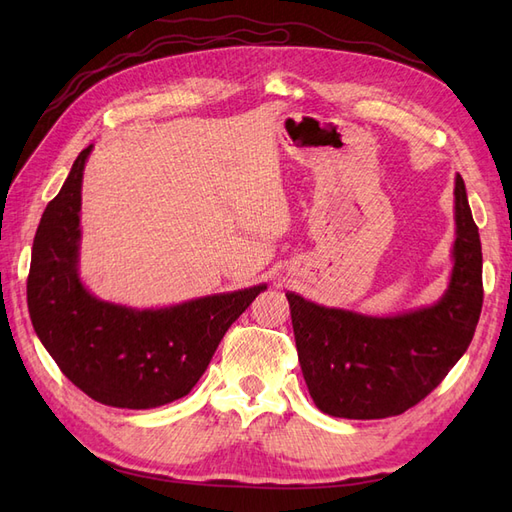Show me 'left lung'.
Here are the masks:
<instances>
[{"label":"left lung","mask_w":512,"mask_h":512,"mask_svg":"<svg viewBox=\"0 0 512 512\" xmlns=\"http://www.w3.org/2000/svg\"><path fill=\"white\" fill-rule=\"evenodd\" d=\"M453 271L442 297L397 316H365L286 292L305 384L320 412L386 418L425 399L468 350L483 307V252L455 177Z\"/></svg>","instance_id":"8db88e82"}]
</instances>
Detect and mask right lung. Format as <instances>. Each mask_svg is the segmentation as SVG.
Segmentation results:
<instances>
[{"label":"right lung","mask_w":512,"mask_h":512,"mask_svg":"<svg viewBox=\"0 0 512 512\" xmlns=\"http://www.w3.org/2000/svg\"><path fill=\"white\" fill-rule=\"evenodd\" d=\"M91 149L79 153L42 213L27 277L29 316L46 352L85 395L113 408H158L194 389L230 324L267 286L156 309L94 297L79 275L81 188Z\"/></svg>","instance_id":"1"}]
</instances>
